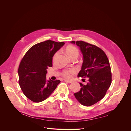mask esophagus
<instances>
[{"instance_id": "34e87169", "label": "esophagus", "mask_w": 131, "mask_h": 131, "mask_svg": "<svg viewBox=\"0 0 131 131\" xmlns=\"http://www.w3.org/2000/svg\"><path fill=\"white\" fill-rule=\"evenodd\" d=\"M65 82L67 83H70L72 82L71 81H69V80H65Z\"/></svg>"}]
</instances>
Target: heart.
Returning <instances> with one entry per match:
<instances>
[{
  "label": "heart",
  "mask_w": 131,
  "mask_h": 131,
  "mask_svg": "<svg viewBox=\"0 0 131 131\" xmlns=\"http://www.w3.org/2000/svg\"><path fill=\"white\" fill-rule=\"evenodd\" d=\"M65 51L66 52V53H67V54L68 55V56L70 59H72L74 57L78 58L79 54L78 49L76 47L73 46H67L65 48ZM59 54V51L57 52L54 54V55L53 56V61H55V60L57 59ZM77 72V69L76 68H74L65 69L62 71V75L65 79H70L72 78V76L73 75V74L76 73Z\"/></svg>",
  "instance_id": "1"
}]
</instances>
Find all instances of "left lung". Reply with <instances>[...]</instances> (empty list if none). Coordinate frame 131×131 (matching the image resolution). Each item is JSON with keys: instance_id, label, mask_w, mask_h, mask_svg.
<instances>
[{"instance_id": "obj_1", "label": "left lung", "mask_w": 131, "mask_h": 131, "mask_svg": "<svg viewBox=\"0 0 131 131\" xmlns=\"http://www.w3.org/2000/svg\"><path fill=\"white\" fill-rule=\"evenodd\" d=\"M71 42L80 47L83 54L82 68L78 76L89 79L85 85L80 83V90L74 95L82 105L91 106L105 96L111 85L112 75L109 62L104 51L95 45L83 41Z\"/></svg>"}]
</instances>
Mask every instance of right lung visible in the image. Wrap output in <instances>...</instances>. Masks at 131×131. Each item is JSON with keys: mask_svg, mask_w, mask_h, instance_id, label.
<instances>
[{"mask_svg": "<svg viewBox=\"0 0 131 131\" xmlns=\"http://www.w3.org/2000/svg\"><path fill=\"white\" fill-rule=\"evenodd\" d=\"M51 40L32 46L22 58L18 69V83L24 94L30 100L39 103L47 99L60 83L47 80V69L52 66L54 54L64 45Z\"/></svg>", "mask_w": 131, "mask_h": 131, "instance_id": "right-lung-1", "label": "right lung"}]
</instances>
